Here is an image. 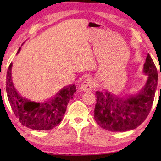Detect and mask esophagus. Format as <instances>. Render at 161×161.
<instances>
[{"label":"esophagus","instance_id":"34e87169","mask_svg":"<svg viewBox=\"0 0 161 161\" xmlns=\"http://www.w3.org/2000/svg\"><path fill=\"white\" fill-rule=\"evenodd\" d=\"M94 81L93 79L88 78L83 81V82L81 84V89L84 92H90L94 88Z\"/></svg>","mask_w":161,"mask_h":161}]
</instances>
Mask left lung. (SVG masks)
<instances>
[{"label": "left lung", "instance_id": "1", "mask_svg": "<svg viewBox=\"0 0 161 161\" xmlns=\"http://www.w3.org/2000/svg\"><path fill=\"white\" fill-rule=\"evenodd\" d=\"M143 72L148 75V80L138 94L119 97L107 90L96 92L94 119L103 129L127 131L145 121L152 108L158 84L157 69L149 54L143 65Z\"/></svg>", "mask_w": 161, "mask_h": 161}]
</instances>
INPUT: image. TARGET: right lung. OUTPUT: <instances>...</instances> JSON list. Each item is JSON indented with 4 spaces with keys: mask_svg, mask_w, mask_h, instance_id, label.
<instances>
[{
    "mask_svg": "<svg viewBox=\"0 0 161 161\" xmlns=\"http://www.w3.org/2000/svg\"><path fill=\"white\" fill-rule=\"evenodd\" d=\"M20 50L19 48L18 53ZM12 66L11 62L7 72L6 92L13 113L22 125L38 130H50L58 126L76 92L75 84L64 87L55 96L44 102H31L21 97L15 89L11 77Z\"/></svg>",
    "mask_w": 161,
    "mask_h": 161,
    "instance_id": "obj_1",
    "label": "right lung"
}]
</instances>
